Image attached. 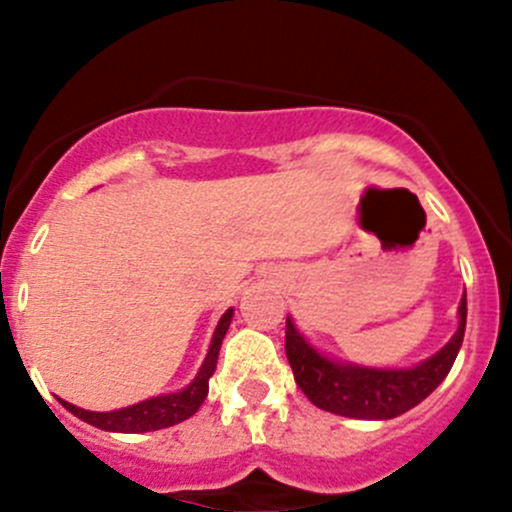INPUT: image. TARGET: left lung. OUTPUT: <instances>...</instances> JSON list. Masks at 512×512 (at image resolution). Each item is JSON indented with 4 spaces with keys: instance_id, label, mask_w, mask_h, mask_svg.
I'll use <instances>...</instances> for the list:
<instances>
[{
    "instance_id": "left-lung-1",
    "label": "left lung",
    "mask_w": 512,
    "mask_h": 512,
    "mask_svg": "<svg viewBox=\"0 0 512 512\" xmlns=\"http://www.w3.org/2000/svg\"><path fill=\"white\" fill-rule=\"evenodd\" d=\"M466 294L458 307V332L451 342L411 369H369V366L342 364L322 356L307 339L297 332L287 317L285 352L294 371V381L314 406L332 414L364 418V421H384L396 418L421 404L438 384L448 376L458 349L466 334Z\"/></svg>"
}]
</instances>
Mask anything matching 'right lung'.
<instances>
[{"label":"right lung","mask_w":512,"mask_h":512,"mask_svg":"<svg viewBox=\"0 0 512 512\" xmlns=\"http://www.w3.org/2000/svg\"><path fill=\"white\" fill-rule=\"evenodd\" d=\"M232 322V309L220 317L218 327H215L213 342H210L208 356H205L203 366H200L198 376L190 381V386H185L178 394H165V396H153V399L141 401V404L126 406V409L118 411H106V414H98V411H84L79 406L69 404V401H61L66 411H71L74 416H79L81 421L91 423V426L101 428V431H118V433H143V431H158V428L175 426V423L185 421L195 414V411L203 406L205 396H208V381L215 374V366H218V354L220 344H223L227 327Z\"/></svg>","instance_id":"obj_1"}]
</instances>
